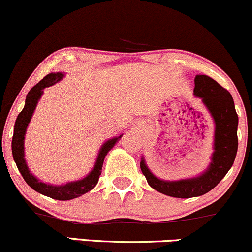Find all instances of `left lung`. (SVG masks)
<instances>
[{"instance_id": "1", "label": "left lung", "mask_w": 252, "mask_h": 252, "mask_svg": "<svg viewBox=\"0 0 252 252\" xmlns=\"http://www.w3.org/2000/svg\"><path fill=\"white\" fill-rule=\"evenodd\" d=\"M194 82V94L202 98L203 104L207 107L216 123L214 152L207 170L194 179L162 181L152 175L144 158L140 162L141 171L152 188L162 194L180 199L200 196L212 190L231 169L238 150V115L232 96L210 76L197 75Z\"/></svg>"}]
</instances>
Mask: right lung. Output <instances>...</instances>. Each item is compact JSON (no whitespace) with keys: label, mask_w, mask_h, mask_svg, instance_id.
I'll list each match as a JSON object with an SVG mask.
<instances>
[{"label":"right lung","mask_w":252,"mask_h":252,"mask_svg":"<svg viewBox=\"0 0 252 252\" xmlns=\"http://www.w3.org/2000/svg\"><path fill=\"white\" fill-rule=\"evenodd\" d=\"M63 76L64 75L62 72L49 73V75L45 76L39 83H36L35 86L28 92L24 109L20 112L18 118H16L15 125H14L12 152H13V158L14 160H15L16 166H18L20 174L22 175L24 180L26 181V183L31 188H33L35 191H38V193L46 195V196L52 197V199L55 200L66 201V200L76 199V197L81 196V195L88 193L89 190H92V189L97 185L98 179H100V175H101V170H102L104 157H106V155L108 154L109 150L115 145V143L119 141V139H120L123 135H119V137L113 138V139L106 141V143L103 144L102 148L100 150V152H98V156H97V159H96L94 169H93L88 176L84 177L83 180L66 183V185L64 186H51V185H46V183L44 182H40L39 180H36V177L33 176V175L30 172V170H28L27 164L25 162V158H24L25 133H26L28 123H30L31 118H32L33 112H34L36 107V103H38L39 98H40V96L42 94V89L57 83L58 81H61L62 78H63Z\"/></svg>","instance_id":"add662e5"}]
</instances>
